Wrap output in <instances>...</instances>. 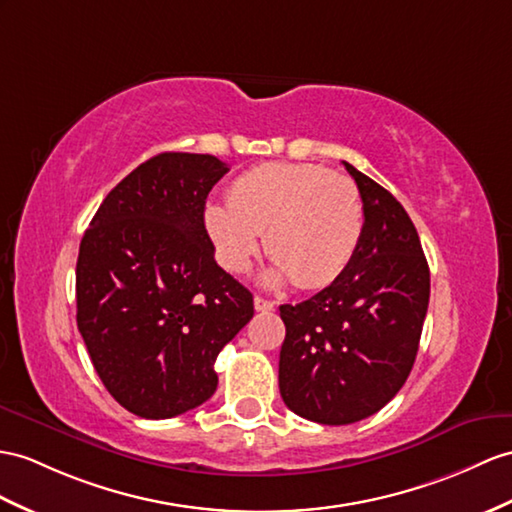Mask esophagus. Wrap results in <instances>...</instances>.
Here are the masks:
<instances>
[{
  "label": "esophagus",
  "instance_id": "esophagus-1",
  "mask_svg": "<svg viewBox=\"0 0 512 512\" xmlns=\"http://www.w3.org/2000/svg\"><path fill=\"white\" fill-rule=\"evenodd\" d=\"M273 302H269V299H265V297H260V295H256L254 297V308L258 310V313H269V310H273Z\"/></svg>",
  "mask_w": 512,
  "mask_h": 512
}]
</instances>
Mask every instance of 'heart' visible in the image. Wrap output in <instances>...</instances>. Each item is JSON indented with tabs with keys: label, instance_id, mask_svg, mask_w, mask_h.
Listing matches in <instances>:
<instances>
[{
	"label": "heart",
	"instance_id": "1",
	"mask_svg": "<svg viewBox=\"0 0 512 512\" xmlns=\"http://www.w3.org/2000/svg\"><path fill=\"white\" fill-rule=\"evenodd\" d=\"M204 228L228 271L252 265L265 232V249L276 260L269 282L323 289L350 267L365 208L350 178L308 162H265L234 178L228 204L204 208Z\"/></svg>",
	"mask_w": 512,
	"mask_h": 512
}]
</instances>
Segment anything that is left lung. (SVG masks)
<instances>
[{
  "label": "left lung",
  "instance_id": "obj_1",
  "mask_svg": "<svg viewBox=\"0 0 512 512\" xmlns=\"http://www.w3.org/2000/svg\"><path fill=\"white\" fill-rule=\"evenodd\" d=\"M365 208L350 267L302 304L280 306V395L295 415L345 426L378 413L402 389L419 350L430 269L404 206L343 162Z\"/></svg>",
  "mask_w": 512,
  "mask_h": 512
}]
</instances>
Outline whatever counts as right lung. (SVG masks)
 <instances>
[{
    "instance_id": "1",
    "label": "right lung",
    "mask_w": 512,
    "mask_h": 512,
    "mask_svg": "<svg viewBox=\"0 0 512 512\" xmlns=\"http://www.w3.org/2000/svg\"><path fill=\"white\" fill-rule=\"evenodd\" d=\"M228 165L165 152L112 189L84 232L78 330L108 393L145 419H169L217 389L215 360L254 317V297L215 260L204 228Z\"/></svg>"
}]
</instances>
